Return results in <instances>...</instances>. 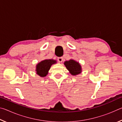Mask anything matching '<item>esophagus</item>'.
Returning <instances> with one entry per match:
<instances>
[{"instance_id":"esophagus-1","label":"esophagus","mask_w":122,"mask_h":122,"mask_svg":"<svg viewBox=\"0 0 122 122\" xmlns=\"http://www.w3.org/2000/svg\"><path fill=\"white\" fill-rule=\"evenodd\" d=\"M57 61H58V62H62L63 61V57H59L57 58Z\"/></svg>"}]
</instances>
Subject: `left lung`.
Returning <instances> with one entry per match:
<instances>
[{
  "instance_id": "8db88e82",
  "label": "left lung",
  "mask_w": 122,
  "mask_h": 122,
  "mask_svg": "<svg viewBox=\"0 0 122 122\" xmlns=\"http://www.w3.org/2000/svg\"><path fill=\"white\" fill-rule=\"evenodd\" d=\"M64 65L71 75L76 76L82 73V67L80 63L73 59L66 61Z\"/></svg>"
}]
</instances>
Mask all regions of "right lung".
Listing matches in <instances>:
<instances>
[{
	"label": "right lung",
	"instance_id": "add662e5",
	"mask_svg": "<svg viewBox=\"0 0 122 122\" xmlns=\"http://www.w3.org/2000/svg\"><path fill=\"white\" fill-rule=\"evenodd\" d=\"M57 62L53 59H45L41 61L36 65V74L41 77H44L48 75L51 66Z\"/></svg>",
	"mask_w": 122,
	"mask_h": 122
}]
</instances>
